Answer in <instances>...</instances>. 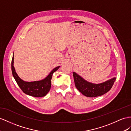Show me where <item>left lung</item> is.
<instances>
[{
	"instance_id": "obj_1",
	"label": "left lung",
	"mask_w": 131,
	"mask_h": 131,
	"mask_svg": "<svg viewBox=\"0 0 131 131\" xmlns=\"http://www.w3.org/2000/svg\"><path fill=\"white\" fill-rule=\"evenodd\" d=\"M76 88L82 95L89 97L101 96L109 91L116 80L113 78L100 83H93L86 81L75 72H73Z\"/></svg>"
}]
</instances>
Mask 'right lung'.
Here are the masks:
<instances>
[{"label":"right lung","mask_w":131,"mask_h":131,"mask_svg":"<svg viewBox=\"0 0 131 131\" xmlns=\"http://www.w3.org/2000/svg\"><path fill=\"white\" fill-rule=\"evenodd\" d=\"M60 67V66L56 67L45 78L42 80L31 82L25 81L20 79L15 71L14 66V53H13L12 61V71L13 76L16 83H18L19 88L25 94L29 96L36 97H41L45 96L48 94L50 88H51V79L53 73L56 71Z\"/></svg>","instance_id":"add662e5"}]
</instances>
